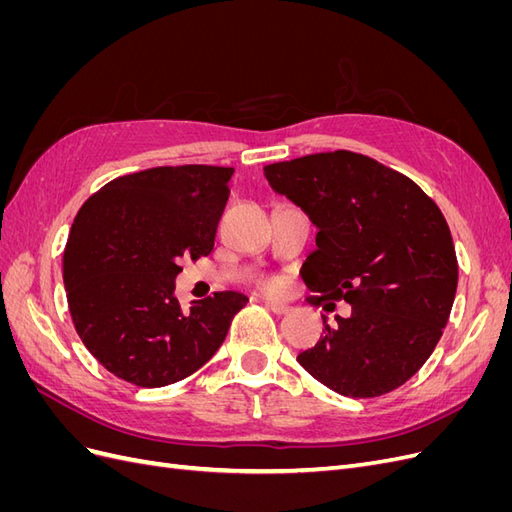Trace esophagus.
<instances>
[{"mask_svg": "<svg viewBox=\"0 0 512 512\" xmlns=\"http://www.w3.org/2000/svg\"><path fill=\"white\" fill-rule=\"evenodd\" d=\"M265 305H267V309H271V312H273V314H277V316H282V314H288V312H290V307H288V305H284V303L267 301Z\"/></svg>", "mask_w": 512, "mask_h": 512, "instance_id": "34e87169", "label": "esophagus"}]
</instances>
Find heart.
Instances as JSON below:
<instances>
[{
	"instance_id": "1",
	"label": "heart",
	"mask_w": 512,
	"mask_h": 512,
	"mask_svg": "<svg viewBox=\"0 0 512 512\" xmlns=\"http://www.w3.org/2000/svg\"><path fill=\"white\" fill-rule=\"evenodd\" d=\"M267 290H269V292L282 290V282H280V280H269V282H267Z\"/></svg>"
}]
</instances>
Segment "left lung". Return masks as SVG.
Instances as JSON below:
<instances>
[{"label":"left lung","mask_w":512,"mask_h":512,"mask_svg":"<svg viewBox=\"0 0 512 512\" xmlns=\"http://www.w3.org/2000/svg\"><path fill=\"white\" fill-rule=\"evenodd\" d=\"M273 192L301 207L318 232L303 262L307 301L324 318L299 365L331 391L378 397L410 380L436 348L457 292V256L438 205L397 170L352 151L265 166Z\"/></svg>","instance_id":"8db88e82"}]
</instances>
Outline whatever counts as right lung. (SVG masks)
<instances>
[{
  "instance_id": "obj_1",
  "label": "right lung",
  "mask_w": 512,
  "mask_h": 512,
  "mask_svg": "<svg viewBox=\"0 0 512 512\" xmlns=\"http://www.w3.org/2000/svg\"><path fill=\"white\" fill-rule=\"evenodd\" d=\"M235 168L158 166L106 183L81 207L64 252L70 316L111 374L147 389L179 382L218 352L241 292L183 309L181 258L213 250Z\"/></svg>"
}]
</instances>
